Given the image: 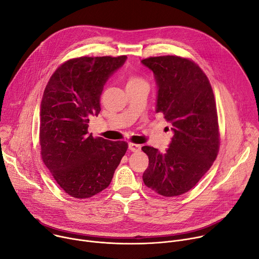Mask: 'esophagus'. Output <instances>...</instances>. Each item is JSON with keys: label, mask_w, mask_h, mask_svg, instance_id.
Instances as JSON below:
<instances>
[{"label": "esophagus", "mask_w": 259, "mask_h": 259, "mask_svg": "<svg viewBox=\"0 0 259 259\" xmlns=\"http://www.w3.org/2000/svg\"><path fill=\"white\" fill-rule=\"evenodd\" d=\"M128 148H129V150L132 151V152H139L140 149H142V147H140V145H136V144H132V143H130V144L128 145Z\"/></svg>", "instance_id": "esophagus-1"}]
</instances>
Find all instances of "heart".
Listing matches in <instances>:
<instances>
[{"label": "heart", "mask_w": 259, "mask_h": 259, "mask_svg": "<svg viewBox=\"0 0 259 259\" xmlns=\"http://www.w3.org/2000/svg\"><path fill=\"white\" fill-rule=\"evenodd\" d=\"M144 80L139 77H135V76H131L128 80V83H137V82H143Z\"/></svg>", "instance_id": "b5f03b06"}]
</instances>
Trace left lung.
<instances>
[{
  "label": "left lung",
  "mask_w": 259,
  "mask_h": 259,
  "mask_svg": "<svg viewBox=\"0 0 259 259\" xmlns=\"http://www.w3.org/2000/svg\"><path fill=\"white\" fill-rule=\"evenodd\" d=\"M157 84L156 112L172 126L165 153L145 146L149 166L144 183L160 195L172 197L193 188L209 169L219 151L215 97L210 83L194 62L177 56L142 61Z\"/></svg>",
  "instance_id": "8db88e82"
}]
</instances>
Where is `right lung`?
I'll use <instances>...</instances> for the list:
<instances>
[{
	"label": "right lung",
	"instance_id": "1",
	"mask_svg": "<svg viewBox=\"0 0 259 259\" xmlns=\"http://www.w3.org/2000/svg\"><path fill=\"white\" fill-rule=\"evenodd\" d=\"M127 57H81L61 65L44 90L40 147L44 164L70 196L89 198L107 188L128 144L89 134L108 78Z\"/></svg>",
	"mask_w": 259,
	"mask_h": 259
}]
</instances>
